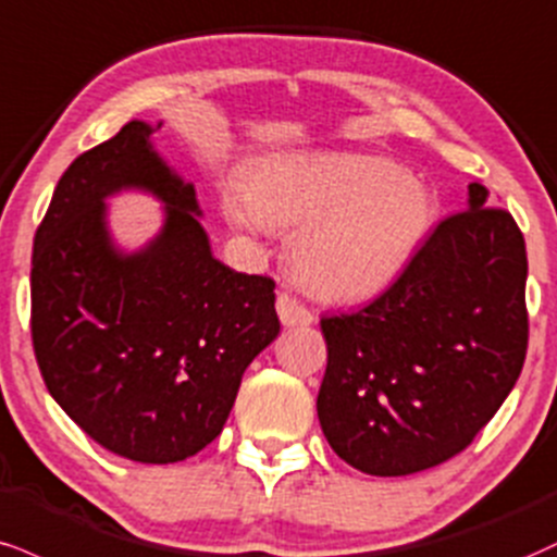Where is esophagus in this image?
<instances>
[{
    "label": "esophagus",
    "instance_id": "34e87169",
    "mask_svg": "<svg viewBox=\"0 0 557 557\" xmlns=\"http://www.w3.org/2000/svg\"><path fill=\"white\" fill-rule=\"evenodd\" d=\"M277 317L283 321V326H308L313 321V313L290 293H280L277 296Z\"/></svg>",
    "mask_w": 557,
    "mask_h": 557
}]
</instances>
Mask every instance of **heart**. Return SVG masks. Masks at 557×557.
Here are the masks:
<instances>
[{
  "instance_id": "b5f03b06",
  "label": "heart",
  "mask_w": 557,
  "mask_h": 557,
  "mask_svg": "<svg viewBox=\"0 0 557 557\" xmlns=\"http://www.w3.org/2000/svg\"><path fill=\"white\" fill-rule=\"evenodd\" d=\"M225 197L227 223L298 225L287 264L313 296L368 300L399 277L431 227V197L410 173L355 152H280Z\"/></svg>"
}]
</instances>
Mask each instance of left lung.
I'll use <instances>...</instances> for the list:
<instances>
[{
    "label": "left lung",
    "instance_id": "1",
    "mask_svg": "<svg viewBox=\"0 0 557 557\" xmlns=\"http://www.w3.org/2000/svg\"><path fill=\"white\" fill-rule=\"evenodd\" d=\"M470 184L467 210L425 238L397 283L355 313L321 319L317 412L339 459L376 478L457 457L498 412L524 366L527 246Z\"/></svg>",
    "mask_w": 557,
    "mask_h": 557
}]
</instances>
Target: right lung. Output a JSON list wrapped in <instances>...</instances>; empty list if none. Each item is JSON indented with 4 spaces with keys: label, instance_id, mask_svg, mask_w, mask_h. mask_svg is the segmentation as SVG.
<instances>
[{
    "label": "right lung",
    "instance_id": "1",
    "mask_svg": "<svg viewBox=\"0 0 557 557\" xmlns=\"http://www.w3.org/2000/svg\"><path fill=\"white\" fill-rule=\"evenodd\" d=\"M156 129L134 119L59 178L33 240L30 332L46 388L92 441L171 465L218 438L280 319L270 277L212 257L194 184L158 156ZM122 190L164 202L134 252L108 227L104 199Z\"/></svg>",
    "mask_w": 557,
    "mask_h": 557
}]
</instances>
